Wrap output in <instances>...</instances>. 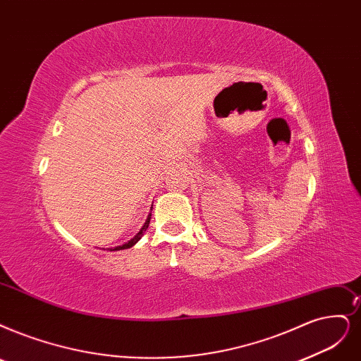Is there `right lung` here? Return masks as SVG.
I'll list each match as a JSON object with an SVG mask.
<instances>
[{"label": "right lung", "mask_w": 361, "mask_h": 361, "mask_svg": "<svg viewBox=\"0 0 361 361\" xmlns=\"http://www.w3.org/2000/svg\"><path fill=\"white\" fill-rule=\"evenodd\" d=\"M150 219H152V214H149V217H147V220H145V223H144V226H142V229L138 232V235L135 236V238H132L129 243H126V244H123V245H120V247H116L114 250H126V248H130L133 244L135 243H138L140 239H141V236H142V233L145 232V229L149 228V224H150ZM114 250H110V251H114Z\"/></svg>", "instance_id": "add662e5"}]
</instances>
